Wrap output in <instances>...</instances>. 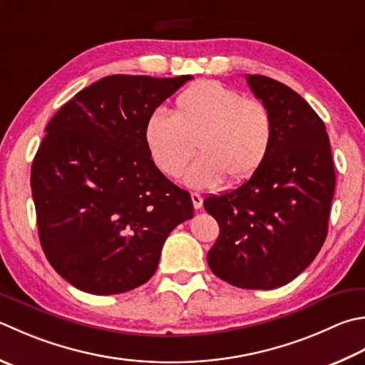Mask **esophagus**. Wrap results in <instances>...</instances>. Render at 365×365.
<instances>
[{"label": "esophagus", "mask_w": 365, "mask_h": 365, "mask_svg": "<svg viewBox=\"0 0 365 365\" xmlns=\"http://www.w3.org/2000/svg\"><path fill=\"white\" fill-rule=\"evenodd\" d=\"M191 201H192V207H195L196 210L202 209V196L199 195V192H191Z\"/></svg>", "instance_id": "34e87169"}]
</instances>
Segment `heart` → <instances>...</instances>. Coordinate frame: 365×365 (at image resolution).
Instances as JSON below:
<instances>
[{
    "instance_id": "b5f03b06",
    "label": "heart",
    "mask_w": 365,
    "mask_h": 365,
    "mask_svg": "<svg viewBox=\"0 0 365 365\" xmlns=\"http://www.w3.org/2000/svg\"><path fill=\"white\" fill-rule=\"evenodd\" d=\"M272 138L267 106L215 81L183 90L173 113L155 110L144 128L150 158L173 178L187 168L196 140L201 155L185 174L191 188L217 187L226 177L231 183L247 180L266 161Z\"/></svg>"
}]
</instances>
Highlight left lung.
Returning a JSON list of instances; mask_svg holds the SVG:
<instances>
[{
    "label": "left lung",
    "instance_id": "8db88e82",
    "mask_svg": "<svg viewBox=\"0 0 365 365\" xmlns=\"http://www.w3.org/2000/svg\"><path fill=\"white\" fill-rule=\"evenodd\" d=\"M247 83L272 115V145L250 180L204 201L220 226L207 262L234 287L274 289L323 247L335 170L323 120L301 95L266 76L248 74Z\"/></svg>",
    "mask_w": 365,
    "mask_h": 365
}]
</instances>
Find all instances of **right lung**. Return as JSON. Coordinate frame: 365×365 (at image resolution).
<instances>
[{"label":"right lung","mask_w":365,"mask_h":365,"mask_svg":"<svg viewBox=\"0 0 365 365\" xmlns=\"http://www.w3.org/2000/svg\"><path fill=\"white\" fill-rule=\"evenodd\" d=\"M190 78L107 76L48 121L31 166L39 240L77 289L144 284L170 231L192 218L190 192L164 177L144 140L147 118Z\"/></svg>","instance_id":"add662e5"}]
</instances>
